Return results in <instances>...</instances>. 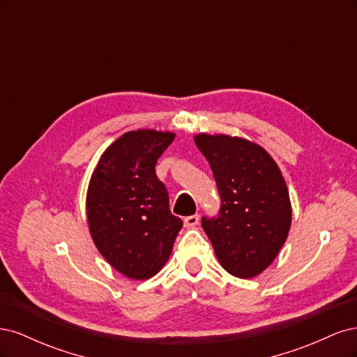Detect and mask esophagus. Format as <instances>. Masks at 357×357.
I'll return each instance as SVG.
<instances>
[{
  "label": "esophagus",
  "mask_w": 357,
  "mask_h": 357,
  "mask_svg": "<svg viewBox=\"0 0 357 357\" xmlns=\"http://www.w3.org/2000/svg\"><path fill=\"white\" fill-rule=\"evenodd\" d=\"M199 223V214H192L185 218V226L188 228H193V226H197Z\"/></svg>",
  "instance_id": "34e87169"
}]
</instances>
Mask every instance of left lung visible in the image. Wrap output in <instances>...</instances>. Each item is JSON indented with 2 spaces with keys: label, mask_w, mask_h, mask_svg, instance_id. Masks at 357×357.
<instances>
[{
  "label": "left lung",
  "mask_w": 357,
  "mask_h": 357,
  "mask_svg": "<svg viewBox=\"0 0 357 357\" xmlns=\"http://www.w3.org/2000/svg\"><path fill=\"white\" fill-rule=\"evenodd\" d=\"M220 197L218 215L201 219L220 265L252 278L273 264L283 247L291 208L282 171L265 150L247 139L199 134Z\"/></svg>",
  "instance_id": "8db88e82"
}]
</instances>
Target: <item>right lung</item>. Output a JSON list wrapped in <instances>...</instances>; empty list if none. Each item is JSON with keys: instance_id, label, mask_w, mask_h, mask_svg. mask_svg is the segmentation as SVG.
I'll use <instances>...</instances> for the list:
<instances>
[{"instance_id": "add662e5", "label": "right lung", "mask_w": 357, "mask_h": 357, "mask_svg": "<svg viewBox=\"0 0 357 357\" xmlns=\"http://www.w3.org/2000/svg\"><path fill=\"white\" fill-rule=\"evenodd\" d=\"M174 134L138 129L105 150L86 197L93 243L119 273L153 277L165 265L183 222L169 211V197L156 162Z\"/></svg>"}]
</instances>
